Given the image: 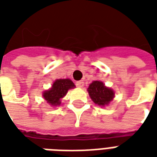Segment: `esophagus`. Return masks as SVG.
I'll list each match as a JSON object with an SVG mask.
<instances>
[{"label":"esophagus","instance_id":"34e87169","mask_svg":"<svg viewBox=\"0 0 157 157\" xmlns=\"http://www.w3.org/2000/svg\"><path fill=\"white\" fill-rule=\"evenodd\" d=\"M75 85L77 87H82L83 86H84V82H82V81H79V82H75Z\"/></svg>","mask_w":157,"mask_h":157}]
</instances>
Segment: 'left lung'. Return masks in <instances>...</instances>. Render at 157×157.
<instances>
[{
    "mask_svg": "<svg viewBox=\"0 0 157 157\" xmlns=\"http://www.w3.org/2000/svg\"><path fill=\"white\" fill-rule=\"evenodd\" d=\"M87 92L94 103L101 107L109 105L114 98L113 90L107 87L103 82L100 81L92 82L87 88Z\"/></svg>",
    "mask_w": 157,
    "mask_h": 157,
    "instance_id": "1",
    "label": "left lung"
}]
</instances>
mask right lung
<instances>
[{"instance_id": "right-lung-1", "label": "right lung", "mask_w": 157, "mask_h": 157, "mask_svg": "<svg viewBox=\"0 0 157 157\" xmlns=\"http://www.w3.org/2000/svg\"><path fill=\"white\" fill-rule=\"evenodd\" d=\"M75 87V84L70 79H57L52 85V87L43 93L44 98L49 105L53 107L59 106L68 90Z\"/></svg>"}]
</instances>
